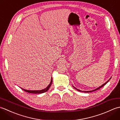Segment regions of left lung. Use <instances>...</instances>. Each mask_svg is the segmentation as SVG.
Wrapping results in <instances>:
<instances>
[{"mask_svg": "<svg viewBox=\"0 0 120 120\" xmlns=\"http://www.w3.org/2000/svg\"><path fill=\"white\" fill-rule=\"evenodd\" d=\"M111 79V78H110ZM110 79H109V80H108L107 81V82H105V83H104V84H103V85H102V86H99V88H97V89H95V90H92V91H84V92H93V91H96V90H98V89H100V88H101V87H103V86H105V85H106V84L108 82V81H109V80H110ZM73 87L75 89H76V90H78V91H81V92H83V91H80V90H78V89H76V88H75L74 87V86H73Z\"/></svg>", "mask_w": 120, "mask_h": 120, "instance_id": "8db88e82", "label": "left lung"}]
</instances>
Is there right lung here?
I'll return each mask as SVG.
<instances>
[{
	"instance_id": "obj_1",
	"label": "right lung",
	"mask_w": 120,
	"mask_h": 120,
	"mask_svg": "<svg viewBox=\"0 0 120 120\" xmlns=\"http://www.w3.org/2000/svg\"><path fill=\"white\" fill-rule=\"evenodd\" d=\"M52 79H51V81L49 83V85L47 87H46V88H45V89H43V90H37V91H32V90H25V89H22L24 91H25V92H27L28 93H34V94H40V93H44L45 92H46L47 90H48V89H49L50 86H51V85L52 84Z\"/></svg>"
}]
</instances>
